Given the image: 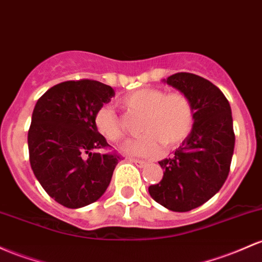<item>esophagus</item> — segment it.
I'll use <instances>...</instances> for the list:
<instances>
[{
	"label": "esophagus",
	"instance_id": "obj_1",
	"mask_svg": "<svg viewBox=\"0 0 262 262\" xmlns=\"http://www.w3.org/2000/svg\"><path fill=\"white\" fill-rule=\"evenodd\" d=\"M129 162L134 163L137 166H139V168H144L146 165L145 162H143V160H139V159H134V158H129Z\"/></svg>",
	"mask_w": 262,
	"mask_h": 262
}]
</instances>
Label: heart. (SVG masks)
<instances>
[{"instance_id":"b5f03b06","label":"heart","mask_w":262,"mask_h":262,"mask_svg":"<svg viewBox=\"0 0 262 262\" xmlns=\"http://www.w3.org/2000/svg\"><path fill=\"white\" fill-rule=\"evenodd\" d=\"M119 104L132 116L142 117V138L128 143L124 150L139 157L153 158L160 153L162 144L173 149L188 138L194 126V108L182 92L166 93L160 88H142L125 94ZM97 132L109 142H122L126 130L123 120L111 107H102L94 116Z\"/></svg>"}]
</instances>
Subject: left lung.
<instances>
[{
	"label": "left lung",
	"mask_w": 262,
	"mask_h": 262,
	"mask_svg": "<svg viewBox=\"0 0 262 262\" xmlns=\"http://www.w3.org/2000/svg\"><path fill=\"white\" fill-rule=\"evenodd\" d=\"M165 82L190 99L194 126L173 155L159 162L163 179L149 186V194L164 208L185 212L211 199L228 178L235 146L231 108L216 85L196 74L180 72Z\"/></svg>",
	"instance_id": "obj_1"
}]
</instances>
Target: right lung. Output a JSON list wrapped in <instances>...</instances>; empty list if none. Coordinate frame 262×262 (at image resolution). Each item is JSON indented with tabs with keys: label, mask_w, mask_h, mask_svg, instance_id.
I'll return each instance as SVG.
<instances>
[{
	"label": "right lung",
	"mask_w": 262,
	"mask_h": 262,
	"mask_svg": "<svg viewBox=\"0 0 262 262\" xmlns=\"http://www.w3.org/2000/svg\"><path fill=\"white\" fill-rule=\"evenodd\" d=\"M114 94L98 80H67L34 105L28 130L31 168L46 192L66 208L94 203L111 183L120 157L99 153L111 145L97 132L94 116Z\"/></svg>",
	"instance_id": "obj_1"
}]
</instances>
